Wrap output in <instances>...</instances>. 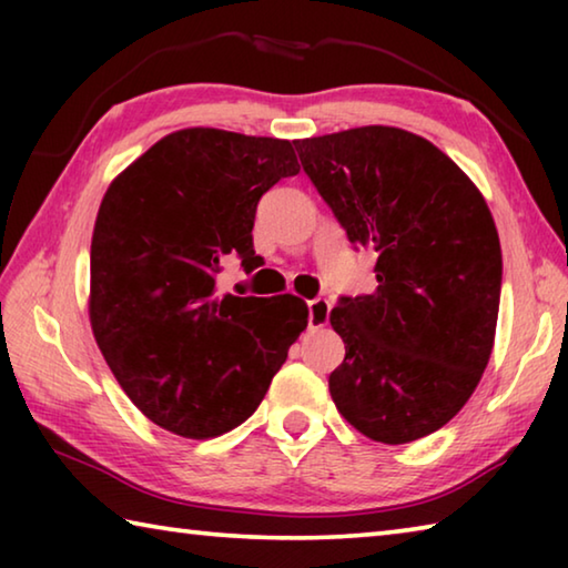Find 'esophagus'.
<instances>
[{
  "label": "esophagus",
  "mask_w": 568,
  "mask_h": 568,
  "mask_svg": "<svg viewBox=\"0 0 568 568\" xmlns=\"http://www.w3.org/2000/svg\"><path fill=\"white\" fill-rule=\"evenodd\" d=\"M328 315H331V303L325 301V297L307 301V325H311V331L323 328V325L328 323Z\"/></svg>",
  "instance_id": "esophagus-1"
}]
</instances>
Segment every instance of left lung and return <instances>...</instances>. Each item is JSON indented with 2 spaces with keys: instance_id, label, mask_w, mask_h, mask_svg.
<instances>
[{
  "instance_id": "left-lung-1",
  "label": "left lung",
  "mask_w": 568,
  "mask_h": 568,
  "mask_svg": "<svg viewBox=\"0 0 568 568\" xmlns=\"http://www.w3.org/2000/svg\"><path fill=\"white\" fill-rule=\"evenodd\" d=\"M305 175L348 240L376 253V291L331 311L345 358L335 408L398 446L466 406L494 351L501 243L484 195L418 134L368 124L295 140Z\"/></svg>"
}]
</instances>
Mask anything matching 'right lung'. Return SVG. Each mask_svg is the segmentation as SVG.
<instances>
[{
    "label": "right lung",
    "mask_w": 568,
    "mask_h": 568,
    "mask_svg": "<svg viewBox=\"0 0 568 568\" xmlns=\"http://www.w3.org/2000/svg\"><path fill=\"white\" fill-rule=\"evenodd\" d=\"M301 172L287 140L215 128L165 134L112 180L94 220L90 323L128 398L160 428L215 438L261 406L307 328L291 293L217 291L227 255L245 271L255 210Z\"/></svg>",
    "instance_id": "1"
}]
</instances>
